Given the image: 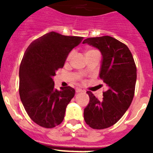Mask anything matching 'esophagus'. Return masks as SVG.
<instances>
[{
  "label": "esophagus",
  "instance_id": "34e87169",
  "mask_svg": "<svg viewBox=\"0 0 153 153\" xmlns=\"http://www.w3.org/2000/svg\"><path fill=\"white\" fill-rule=\"evenodd\" d=\"M75 92H76V93H80V92H82V89L77 88L76 90H75Z\"/></svg>",
  "mask_w": 153,
  "mask_h": 153
}]
</instances>
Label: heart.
<instances>
[{"instance_id":"obj_1","label":"heart","mask_w":153,"mask_h":153,"mask_svg":"<svg viewBox=\"0 0 153 153\" xmlns=\"http://www.w3.org/2000/svg\"><path fill=\"white\" fill-rule=\"evenodd\" d=\"M95 51V50H89V51H87L86 52V54H88V53H91V52H92V51ZM73 51H71V52H70V54L69 55H68V57H67V59H71V58L72 57V55H73Z\"/></svg>"}]
</instances>
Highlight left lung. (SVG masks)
<instances>
[{
	"label": "left lung",
	"mask_w": 153,
	"mask_h": 153,
	"mask_svg": "<svg viewBox=\"0 0 153 153\" xmlns=\"http://www.w3.org/2000/svg\"><path fill=\"white\" fill-rule=\"evenodd\" d=\"M83 44L102 52L99 77L108 90L99 101L87 91L90 102L84 109V120L91 128L103 129L114 126L130 106L135 92L137 67L130 50L114 37L104 36L87 38Z\"/></svg>",
	"instance_id": "8db88e82"
}]
</instances>
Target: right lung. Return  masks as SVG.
<instances>
[{
	"label": "right lung",
	"mask_w": 153,
	"mask_h": 153,
	"mask_svg": "<svg viewBox=\"0 0 153 153\" xmlns=\"http://www.w3.org/2000/svg\"><path fill=\"white\" fill-rule=\"evenodd\" d=\"M83 37L51 32L32 42L20 66L19 94L28 116L44 128L62 123L66 107L74 96L71 86L55 88L53 77L64 66L70 51Z\"/></svg>",
	"instance_id": "obj_1"
}]
</instances>
